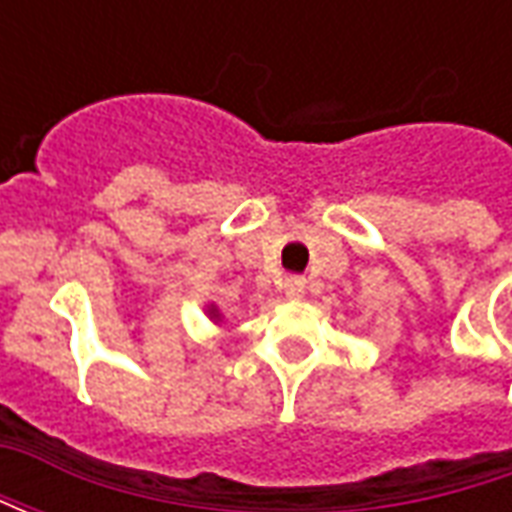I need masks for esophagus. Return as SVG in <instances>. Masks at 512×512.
<instances>
[{
  "label": "esophagus",
  "mask_w": 512,
  "mask_h": 512,
  "mask_svg": "<svg viewBox=\"0 0 512 512\" xmlns=\"http://www.w3.org/2000/svg\"><path fill=\"white\" fill-rule=\"evenodd\" d=\"M282 290H285V296L293 301H299L304 296V290H307V279L304 277H288L282 282Z\"/></svg>",
  "instance_id": "esophagus-1"
}]
</instances>
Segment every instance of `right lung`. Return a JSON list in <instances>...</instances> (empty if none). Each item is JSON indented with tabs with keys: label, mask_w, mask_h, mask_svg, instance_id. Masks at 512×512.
Wrapping results in <instances>:
<instances>
[{
	"label": "right lung",
	"mask_w": 512,
	"mask_h": 512,
	"mask_svg": "<svg viewBox=\"0 0 512 512\" xmlns=\"http://www.w3.org/2000/svg\"><path fill=\"white\" fill-rule=\"evenodd\" d=\"M208 315H211L213 321H219V310H216V307H213V304H211V307H208Z\"/></svg>",
	"instance_id": "obj_1"
}]
</instances>
